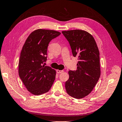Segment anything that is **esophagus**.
I'll return each instance as SVG.
<instances>
[{
    "label": "esophagus",
    "instance_id": "1",
    "mask_svg": "<svg viewBox=\"0 0 122 122\" xmlns=\"http://www.w3.org/2000/svg\"><path fill=\"white\" fill-rule=\"evenodd\" d=\"M64 71V70H57L56 72L58 73V74H61V73L63 72Z\"/></svg>",
    "mask_w": 122,
    "mask_h": 122
}]
</instances>
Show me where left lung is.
Here are the masks:
<instances>
[{
    "mask_svg": "<svg viewBox=\"0 0 122 122\" xmlns=\"http://www.w3.org/2000/svg\"><path fill=\"white\" fill-rule=\"evenodd\" d=\"M71 47L72 54L77 57L76 70H69V78L65 82L67 93L76 99L88 96L100 77V54L93 37L80 30L62 31Z\"/></svg>",
    "mask_w": 122,
    "mask_h": 122,
    "instance_id": "8db88e82",
    "label": "left lung"
}]
</instances>
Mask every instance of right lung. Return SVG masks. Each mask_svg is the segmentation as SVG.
Returning <instances> with one entry per match:
<instances>
[{"label":"right lung","mask_w":122,"mask_h":122,"mask_svg":"<svg viewBox=\"0 0 122 122\" xmlns=\"http://www.w3.org/2000/svg\"><path fill=\"white\" fill-rule=\"evenodd\" d=\"M60 32L39 29L30 34L24 43L19 63V75L28 90L40 95L50 90L55 79L56 71L43 65L47 60V47Z\"/></svg>","instance_id":"1"}]
</instances>
